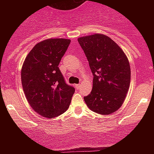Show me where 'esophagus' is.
Wrapping results in <instances>:
<instances>
[{"mask_svg": "<svg viewBox=\"0 0 154 154\" xmlns=\"http://www.w3.org/2000/svg\"><path fill=\"white\" fill-rule=\"evenodd\" d=\"M81 86H82V84H77V85H75V87L77 88V89H79Z\"/></svg>", "mask_w": 154, "mask_h": 154, "instance_id": "obj_1", "label": "esophagus"}]
</instances>
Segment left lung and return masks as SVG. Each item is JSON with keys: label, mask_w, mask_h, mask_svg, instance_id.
Instances as JSON below:
<instances>
[{"label": "left lung", "mask_w": 154, "mask_h": 154, "mask_svg": "<svg viewBox=\"0 0 154 154\" xmlns=\"http://www.w3.org/2000/svg\"><path fill=\"white\" fill-rule=\"evenodd\" d=\"M93 75L92 89L84 97L92 112L109 115L117 111L130 85V65L123 49L109 37L93 34L78 38Z\"/></svg>", "instance_id": "8db88e82"}]
</instances>
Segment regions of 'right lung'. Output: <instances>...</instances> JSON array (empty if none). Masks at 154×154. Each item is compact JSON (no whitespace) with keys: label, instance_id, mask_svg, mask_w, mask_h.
I'll use <instances>...</instances> for the list:
<instances>
[{"label":"right lung","instance_id":"add662e5","mask_svg":"<svg viewBox=\"0 0 154 154\" xmlns=\"http://www.w3.org/2000/svg\"><path fill=\"white\" fill-rule=\"evenodd\" d=\"M70 42L48 38L37 43L21 68V84L28 103L35 112L48 119L64 113L75 93L58 69Z\"/></svg>","mask_w":154,"mask_h":154}]
</instances>
